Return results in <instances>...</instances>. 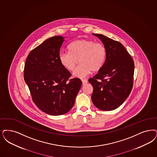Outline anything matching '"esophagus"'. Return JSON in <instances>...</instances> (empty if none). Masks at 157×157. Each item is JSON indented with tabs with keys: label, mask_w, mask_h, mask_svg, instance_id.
Listing matches in <instances>:
<instances>
[{
	"label": "esophagus",
	"mask_w": 157,
	"mask_h": 157,
	"mask_svg": "<svg viewBox=\"0 0 157 157\" xmlns=\"http://www.w3.org/2000/svg\"><path fill=\"white\" fill-rule=\"evenodd\" d=\"M82 84L84 85L85 84H86L88 83V80L87 79H82Z\"/></svg>",
	"instance_id": "esophagus-1"
}]
</instances>
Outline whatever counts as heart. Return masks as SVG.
I'll return each instance as SVG.
<instances>
[{
  "instance_id": "obj_1",
  "label": "heart",
  "mask_w": 157,
  "mask_h": 157,
  "mask_svg": "<svg viewBox=\"0 0 157 157\" xmlns=\"http://www.w3.org/2000/svg\"><path fill=\"white\" fill-rule=\"evenodd\" d=\"M69 52H61L59 60L63 67L70 71H74L79 62V65L73 75L82 78L92 71L96 72L101 68L105 63L106 50L101 43H95L88 39L77 40L69 44Z\"/></svg>"
}]
</instances>
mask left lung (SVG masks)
<instances>
[{"label":"left lung","mask_w":157,"mask_h":157,"mask_svg":"<svg viewBox=\"0 0 157 157\" xmlns=\"http://www.w3.org/2000/svg\"><path fill=\"white\" fill-rule=\"evenodd\" d=\"M106 50L105 63L98 73L88 81L94 88L92 101L103 111L113 110L128 98L133 86L134 63L119 41L100 34H93Z\"/></svg>","instance_id":"left-lung-1"}]
</instances>
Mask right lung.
<instances>
[{"instance_id": "right-lung-1", "label": "right lung", "mask_w": 157, "mask_h": 157, "mask_svg": "<svg viewBox=\"0 0 157 157\" xmlns=\"http://www.w3.org/2000/svg\"><path fill=\"white\" fill-rule=\"evenodd\" d=\"M64 38H48L29 53L25 61L24 78L36 106L44 113L59 116L74 106L81 87V80L69 79L71 74L59 60Z\"/></svg>"}]
</instances>
